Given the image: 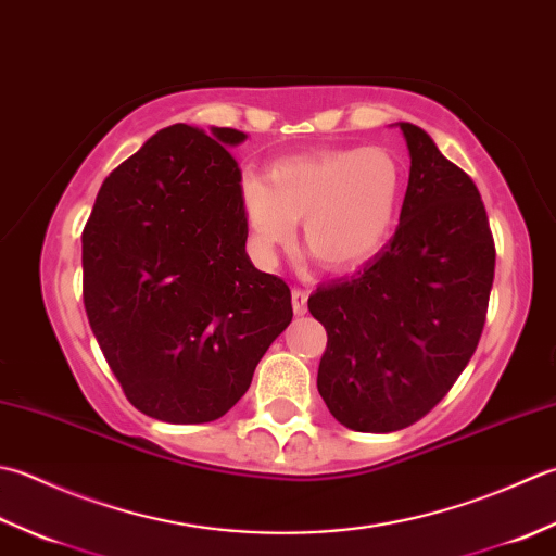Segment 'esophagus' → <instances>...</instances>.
I'll list each match as a JSON object with an SVG mask.
<instances>
[{
    "label": "esophagus",
    "mask_w": 556,
    "mask_h": 556,
    "mask_svg": "<svg viewBox=\"0 0 556 556\" xmlns=\"http://www.w3.org/2000/svg\"><path fill=\"white\" fill-rule=\"evenodd\" d=\"M292 309L298 316L307 314V292L300 290V288L292 290Z\"/></svg>",
    "instance_id": "obj_1"
}]
</instances>
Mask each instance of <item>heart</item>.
Listing matches in <instances>:
<instances>
[{"instance_id":"heart-1","label":"heart","mask_w":556,"mask_h":556,"mask_svg":"<svg viewBox=\"0 0 556 556\" xmlns=\"http://www.w3.org/2000/svg\"><path fill=\"white\" fill-rule=\"evenodd\" d=\"M403 173L379 146L286 157L266 177L240 179L249 247L270 264L302 218L304 247L328 270H353L389 240L401 206Z\"/></svg>"}]
</instances>
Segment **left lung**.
I'll use <instances>...</instances> for the list:
<instances>
[{"mask_svg": "<svg viewBox=\"0 0 556 556\" xmlns=\"http://www.w3.org/2000/svg\"><path fill=\"white\" fill-rule=\"evenodd\" d=\"M399 127L410 153L399 228L355 276L309 298L328 333L316 389L338 422L371 434L420 420L466 369L496 256L472 179L425 129Z\"/></svg>", "mask_w": 556, "mask_h": 556, "instance_id": "obj_1", "label": "left lung"}]
</instances>
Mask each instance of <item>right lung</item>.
<instances>
[{
	"mask_svg": "<svg viewBox=\"0 0 556 556\" xmlns=\"http://www.w3.org/2000/svg\"><path fill=\"white\" fill-rule=\"evenodd\" d=\"M244 131L173 124L98 191L81 237L84 304L124 395L173 425L218 420L292 321L290 288L247 256Z\"/></svg>",
	"mask_w": 556,
	"mask_h": 556,
	"instance_id": "obj_1",
	"label": "right lung"
}]
</instances>
